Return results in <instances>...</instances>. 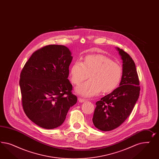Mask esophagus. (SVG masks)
<instances>
[{
  "label": "esophagus",
  "mask_w": 159,
  "mask_h": 159,
  "mask_svg": "<svg viewBox=\"0 0 159 159\" xmlns=\"http://www.w3.org/2000/svg\"><path fill=\"white\" fill-rule=\"evenodd\" d=\"M78 101H79V102H85V101H86V100H85L84 98H80V97H79L78 98Z\"/></svg>",
  "instance_id": "1"
}]
</instances>
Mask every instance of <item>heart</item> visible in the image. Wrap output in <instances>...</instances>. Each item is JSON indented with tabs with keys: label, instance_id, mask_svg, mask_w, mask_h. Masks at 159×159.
<instances>
[{
	"label": "heart",
	"instance_id": "heart-1",
	"mask_svg": "<svg viewBox=\"0 0 159 159\" xmlns=\"http://www.w3.org/2000/svg\"><path fill=\"white\" fill-rule=\"evenodd\" d=\"M90 79L76 87L75 92L86 97L114 91L119 85L122 69L118 63L100 54L89 55L83 61H76L71 66L70 76L75 84H79L89 77Z\"/></svg>",
	"mask_w": 159,
	"mask_h": 159
}]
</instances>
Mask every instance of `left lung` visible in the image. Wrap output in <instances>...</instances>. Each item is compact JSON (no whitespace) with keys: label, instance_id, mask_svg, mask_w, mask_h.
<instances>
[{"label":"left lung","instance_id":"obj_1","mask_svg":"<svg viewBox=\"0 0 159 159\" xmlns=\"http://www.w3.org/2000/svg\"><path fill=\"white\" fill-rule=\"evenodd\" d=\"M122 60V76L120 86L97 101L93 122L102 131L120 126L134 108L139 96V80L133 59L123 49L116 47Z\"/></svg>","mask_w":159,"mask_h":159}]
</instances>
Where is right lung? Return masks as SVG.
I'll list each match as a JSON object with an SVG mask.
<instances>
[{
    "label": "right lung",
    "mask_w": 159,
    "mask_h": 159,
    "mask_svg": "<svg viewBox=\"0 0 159 159\" xmlns=\"http://www.w3.org/2000/svg\"><path fill=\"white\" fill-rule=\"evenodd\" d=\"M71 55L64 45H47L32 54L20 73L24 112L43 128L61 126L69 108L77 102L67 79Z\"/></svg>",
    "instance_id": "obj_1"
}]
</instances>
